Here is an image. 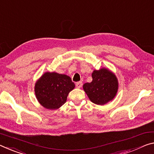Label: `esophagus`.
Segmentation results:
<instances>
[{"mask_svg":"<svg viewBox=\"0 0 154 154\" xmlns=\"http://www.w3.org/2000/svg\"><path fill=\"white\" fill-rule=\"evenodd\" d=\"M82 85H83V84L82 82H79L76 83V87L77 88H82Z\"/></svg>","mask_w":154,"mask_h":154,"instance_id":"34e87169","label":"esophagus"}]
</instances>
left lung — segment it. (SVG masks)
I'll return each mask as SVG.
<instances>
[{"mask_svg":"<svg viewBox=\"0 0 154 154\" xmlns=\"http://www.w3.org/2000/svg\"><path fill=\"white\" fill-rule=\"evenodd\" d=\"M92 81L83 86L84 91L92 103L104 105L112 101L117 93L119 83L116 75L107 68L94 70Z\"/></svg>","mask_w":154,"mask_h":154,"instance_id":"8db88e82","label":"left lung"}]
</instances>
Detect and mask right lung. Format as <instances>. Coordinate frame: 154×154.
Masks as SVG:
<instances>
[{"mask_svg":"<svg viewBox=\"0 0 154 154\" xmlns=\"http://www.w3.org/2000/svg\"><path fill=\"white\" fill-rule=\"evenodd\" d=\"M75 86L71 78L68 75L46 72L35 83V93L43 107L56 109L66 103L68 93Z\"/></svg>","mask_w":154,"mask_h":154,"instance_id":"obj_1","label":"right lung"}]
</instances>
